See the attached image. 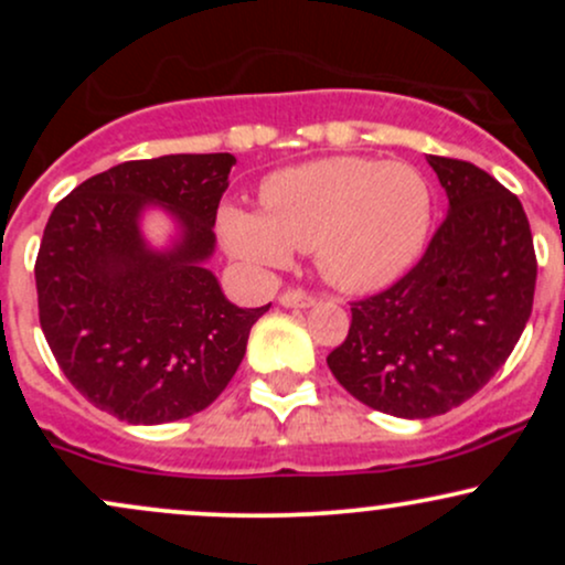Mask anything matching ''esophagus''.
Segmentation results:
<instances>
[{
    "label": "esophagus",
    "mask_w": 565,
    "mask_h": 565,
    "mask_svg": "<svg viewBox=\"0 0 565 565\" xmlns=\"http://www.w3.org/2000/svg\"><path fill=\"white\" fill-rule=\"evenodd\" d=\"M278 302H281L284 308H308V305L316 302V297L305 289H287L281 291Z\"/></svg>",
    "instance_id": "34e87169"
}]
</instances>
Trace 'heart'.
Instances as JSON below:
<instances>
[{
  "instance_id": "b5f03b06",
  "label": "heart",
  "mask_w": 565,
  "mask_h": 565,
  "mask_svg": "<svg viewBox=\"0 0 565 565\" xmlns=\"http://www.w3.org/2000/svg\"><path fill=\"white\" fill-rule=\"evenodd\" d=\"M263 212L220 210V236L236 260L270 274L291 252L313 249L321 276L348 291L393 281L423 249L430 228V188L398 161L332 157L270 174Z\"/></svg>"
}]
</instances>
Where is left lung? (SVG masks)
Segmentation results:
<instances>
[{"instance_id": "8db88e82", "label": "left lung", "mask_w": 565, "mask_h": 565, "mask_svg": "<svg viewBox=\"0 0 565 565\" xmlns=\"http://www.w3.org/2000/svg\"><path fill=\"white\" fill-rule=\"evenodd\" d=\"M449 212L425 255L377 295L350 302L327 355L361 404L427 419L465 404L521 340L536 287L529 217L515 193L470 161L430 157Z\"/></svg>"}]
</instances>
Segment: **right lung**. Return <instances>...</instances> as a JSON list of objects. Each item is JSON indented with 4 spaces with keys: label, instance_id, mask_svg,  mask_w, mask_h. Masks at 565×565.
Masks as SVG:
<instances>
[{
    "label": "right lung",
    "instance_id": "1",
    "mask_svg": "<svg viewBox=\"0 0 565 565\" xmlns=\"http://www.w3.org/2000/svg\"><path fill=\"white\" fill-rule=\"evenodd\" d=\"M231 153L116 164L76 185L47 220L34 265L39 323L57 366L100 412L132 425L191 417L225 391L270 305L236 308L204 268ZM167 205L181 242L151 253L137 220Z\"/></svg>",
    "mask_w": 565,
    "mask_h": 565
}]
</instances>
